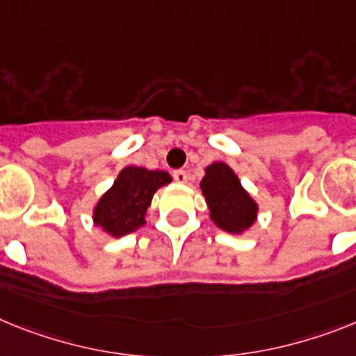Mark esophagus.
I'll list each match as a JSON object with an SVG mask.
<instances>
[{"label": "esophagus", "instance_id": "obj_1", "mask_svg": "<svg viewBox=\"0 0 356 356\" xmlns=\"http://www.w3.org/2000/svg\"><path fill=\"white\" fill-rule=\"evenodd\" d=\"M173 179H175V183L184 184L188 181V173L184 172V170H175V172H173Z\"/></svg>", "mask_w": 356, "mask_h": 356}]
</instances>
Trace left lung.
<instances>
[{
    "label": "left lung",
    "instance_id": "1",
    "mask_svg": "<svg viewBox=\"0 0 356 356\" xmlns=\"http://www.w3.org/2000/svg\"><path fill=\"white\" fill-rule=\"evenodd\" d=\"M201 190L217 228L228 234H243L252 228L259 206L228 164L211 163L201 181Z\"/></svg>",
    "mask_w": 356,
    "mask_h": 356
}]
</instances>
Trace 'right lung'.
<instances>
[{
	"instance_id": "obj_1",
	"label": "right lung",
	"mask_w": 356,
	"mask_h": 356,
	"mask_svg": "<svg viewBox=\"0 0 356 356\" xmlns=\"http://www.w3.org/2000/svg\"><path fill=\"white\" fill-rule=\"evenodd\" d=\"M168 183L172 177L163 170L122 168L112 188L95 204L94 224L112 237L132 234L146 222L145 215L154 193Z\"/></svg>"
}]
</instances>
